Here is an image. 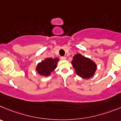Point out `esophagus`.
<instances>
[{
    "instance_id": "34e87169",
    "label": "esophagus",
    "mask_w": 121,
    "mask_h": 121,
    "mask_svg": "<svg viewBox=\"0 0 121 121\" xmlns=\"http://www.w3.org/2000/svg\"><path fill=\"white\" fill-rule=\"evenodd\" d=\"M66 57L65 56H61L60 57V59L61 60H66Z\"/></svg>"
}]
</instances>
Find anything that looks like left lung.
Wrapping results in <instances>:
<instances>
[{
	"instance_id": "1",
	"label": "left lung",
	"mask_w": 121,
	"mask_h": 121,
	"mask_svg": "<svg viewBox=\"0 0 121 121\" xmlns=\"http://www.w3.org/2000/svg\"><path fill=\"white\" fill-rule=\"evenodd\" d=\"M71 64L75 71L82 78L89 79L91 78L97 70V65L88 57L78 53L73 57Z\"/></svg>"
}]
</instances>
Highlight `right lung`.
Segmentation results:
<instances>
[{"label":"right lung","mask_w":121,"mask_h":121,"mask_svg":"<svg viewBox=\"0 0 121 121\" xmlns=\"http://www.w3.org/2000/svg\"><path fill=\"white\" fill-rule=\"evenodd\" d=\"M59 61V59L46 58L44 60L40 62L37 65L35 71L40 75L43 77H49L52 72L55 71L57 67V62Z\"/></svg>","instance_id":"add662e5"}]
</instances>
